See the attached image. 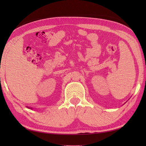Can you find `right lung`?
I'll list each match as a JSON object with an SVG mask.
<instances>
[{"label":"right lung","mask_w":146,"mask_h":146,"mask_svg":"<svg viewBox=\"0 0 146 146\" xmlns=\"http://www.w3.org/2000/svg\"><path fill=\"white\" fill-rule=\"evenodd\" d=\"M27 108H30V109H32V108H30V107H27Z\"/></svg>","instance_id":"obj_1"}]
</instances>
